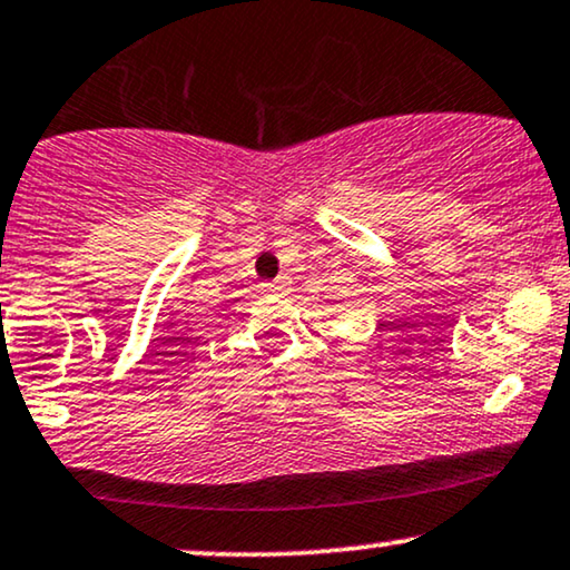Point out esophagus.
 Listing matches in <instances>:
<instances>
[{"label": "esophagus", "mask_w": 570, "mask_h": 570, "mask_svg": "<svg viewBox=\"0 0 570 570\" xmlns=\"http://www.w3.org/2000/svg\"><path fill=\"white\" fill-rule=\"evenodd\" d=\"M265 286V289H268V292H284V289H289V286H292V281L289 278H276V281H271V284H263Z\"/></svg>", "instance_id": "obj_1"}]
</instances>
